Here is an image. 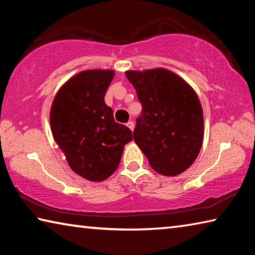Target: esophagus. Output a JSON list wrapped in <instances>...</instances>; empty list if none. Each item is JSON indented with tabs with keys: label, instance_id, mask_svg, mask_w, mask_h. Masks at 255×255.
<instances>
[{
	"label": "esophagus",
	"instance_id": "1",
	"mask_svg": "<svg viewBox=\"0 0 255 255\" xmlns=\"http://www.w3.org/2000/svg\"><path fill=\"white\" fill-rule=\"evenodd\" d=\"M127 127L132 131L133 128H135V124H133L132 122H128V123H127Z\"/></svg>",
	"mask_w": 255,
	"mask_h": 255
}]
</instances>
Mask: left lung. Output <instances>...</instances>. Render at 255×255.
Segmentation results:
<instances>
[{"label": "left lung", "instance_id": "left-lung-1", "mask_svg": "<svg viewBox=\"0 0 255 255\" xmlns=\"http://www.w3.org/2000/svg\"><path fill=\"white\" fill-rule=\"evenodd\" d=\"M126 76L143 107L133 140L157 173H182L196 161L204 140V115L195 90L165 68L127 71Z\"/></svg>", "mask_w": 255, "mask_h": 255}]
</instances>
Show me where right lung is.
Listing matches in <instances>:
<instances>
[{"label": "right lung", "instance_id": "right-lung-1", "mask_svg": "<svg viewBox=\"0 0 255 255\" xmlns=\"http://www.w3.org/2000/svg\"><path fill=\"white\" fill-rule=\"evenodd\" d=\"M112 70H86L62 85L50 109V128L68 165L89 181L100 182L117 170L131 130L114 119L105 102Z\"/></svg>", "mask_w": 255, "mask_h": 255}]
</instances>
